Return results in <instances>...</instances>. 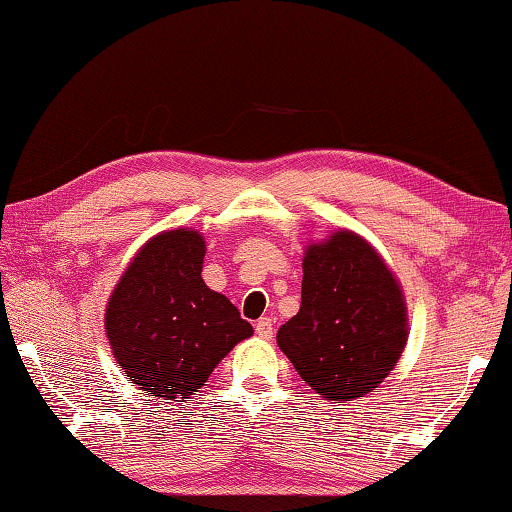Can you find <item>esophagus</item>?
<instances>
[{
	"mask_svg": "<svg viewBox=\"0 0 512 512\" xmlns=\"http://www.w3.org/2000/svg\"><path fill=\"white\" fill-rule=\"evenodd\" d=\"M255 331H257V336H259V338L271 340V338H273V333H275V329H273V320H271V318H259V320L255 322Z\"/></svg>",
	"mask_w": 512,
	"mask_h": 512,
	"instance_id": "esophagus-1",
	"label": "esophagus"
}]
</instances>
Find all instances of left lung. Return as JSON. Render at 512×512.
Here are the masks:
<instances>
[{
    "instance_id": "left-lung-1",
    "label": "left lung",
    "mask_w": 512,
    "mask_h": 512,
    "mask_svg": "<svg viewBox=\"0 0 512 512\" xmlns=\"http://www.w3.org/2000/svg\"><path fill=\"white\" fill-rule=\"evenodd\" d=\"M302 271L300 311L277 331V345L327 401L369 394L405 349L401 284L374 246L351 230L306 248Z\"/></svg>"
}]
</instances>
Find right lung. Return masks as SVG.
Instances as JSON below:
<instances>
[{
	"label": "right lung",
	"instance_id": "add662e5",
	"mask_svg": "<svg viewBox=\"0 0 512 512\" xmlns=\"http://www.w3.org/2000/svg\"><path fill=\"white\" fill-rule=\"evenodd\" d=\"M203 257L197 230L161 232L138 250L107 302L114 358L161 401L199 392L228 351L253 336L237 306L203 282Z\"/></svg>",
	"mask_w": 512,
	"mask_h": 512
}]
</instances>
